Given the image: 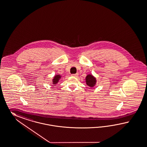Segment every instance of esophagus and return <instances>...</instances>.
<instances>
[{"instance_id":"34e87169","label":"esophagus","mask_w":147,"mask_h":147,"mask_svg":"<svg viewBox=\"0 0 147 147\" xmlns=\"http://www.w3.org/2000/svg\"><path fill=\"white\" fill-rule=\"evenodd\" d=\"M79 75V74L78 73H76V74H72V76H78Z\"/></svg>"}]
</instances>
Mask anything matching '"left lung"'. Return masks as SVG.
Instances as JSON below:
<instances>
[{
    "label": "left lung",
    "mask_w": 147,
    "mask_h": 147,
    "mask_svg": "<svg viewBox=\"0 0 147 147\" xmlns=\"http://www.w3.org/2000/svg\"><path fill=\"white\" fill-rule=\"evenodd\" d=\"M86 83L88 86H90V87H93L95 86V84L96 83V80L93 77L92 75H87L86 77Z\"/></svg>",
    "instance_id": "obj_1"
}]
</instances>
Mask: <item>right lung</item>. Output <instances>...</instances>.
<instances>
[{
	"instance_id": "right-lung-1",
	"label": "right lung",
	"mask_w": 147,
	"mask_h": 147,
	"mask_svg": "<svg viewBox=\"0 0 147 147\" xmlns=\"http://www.w3.org/2000/svg\"><path fill=\"white\" fill-rule=\"evenodd\" d=\"M61 75H56L55 77H54V79H53V84H56V83H57L59 81V79L61 78Z\"/></svg>"
}]
</instances>
